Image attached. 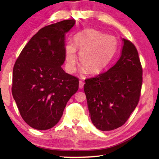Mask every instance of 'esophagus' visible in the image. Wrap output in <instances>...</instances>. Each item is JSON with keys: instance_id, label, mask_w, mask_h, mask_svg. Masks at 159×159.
Segmentation results:
<instances>
[{"instance_id": "1", "label": "esophagus", "mask_w": 159, "mask_h": 159, "mask_svg": "<svg viewBox=\"0 0 159 159\" xmlns=\"http://www.w3.org/2000/svg\"><path fill=\"white\" fill-rule=\"evenodd\" d=\"M83 87H84L83 81H82V80H80L79 81V89H83Z\"/></svg>"}]
</instances>
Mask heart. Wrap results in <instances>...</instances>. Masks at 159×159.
Returning <instances> with one entry per match:
<instances>
[{
    "mask_svg": "<svg viewBox=\"0 0 159 159\" xmlns=\"http://www.w3.org/2000/svg\"><path fill=\"white\" fill-rule=\"evenodd\" d=\"M79 50V60L86 72L92 75L102 73L109 65L116 55L117 41L113 36L107 35L95 29H86L80 32L74 38V44L66 46V60L70 72L75 70Z\"/></svg>",
    "mask_w": 159,
    "mask_h": 159,
    "instance_id": "1",
    "label": "heart"
}]
</instances>
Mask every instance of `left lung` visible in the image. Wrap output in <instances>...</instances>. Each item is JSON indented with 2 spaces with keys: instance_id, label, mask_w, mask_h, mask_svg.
<instances>
[{
  "instance_id": "1",
  "label": "left lung",
  "mask_w": 159,
  "mask_h": 159,
  "mask_svg": "<svg viewBox=\"0 0 159 159\" xmlns=\"http://www.w3.org/2000/svg\"><path fill=\"white\" fill-rule=\"evenodd\" d=\"M121 56L107 72L85 80L84 92L93 124L109 131L125 124L139 100L142 67L137 50L122 38Z\"/></svg>"
}]
</instances>
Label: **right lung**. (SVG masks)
<instances>
[{
  "mask_svg": "<svg viewBox=\"0 0 159 159\" xmlns=\"http://www.w3.org/2000/svg\"><path fill=\"white\" fill-rule=\"evenodd\" d=\"M75 25L66 20L41 29L29 40L13 70L12 95L22 119L37 130L55 126L79 80L64 71L65 36Z\"/></svg>",
  "mask_w": 159,
  "mask_h": 159,
  "instance_id": "1",
  "label": "right lung"
}]
</instances>
